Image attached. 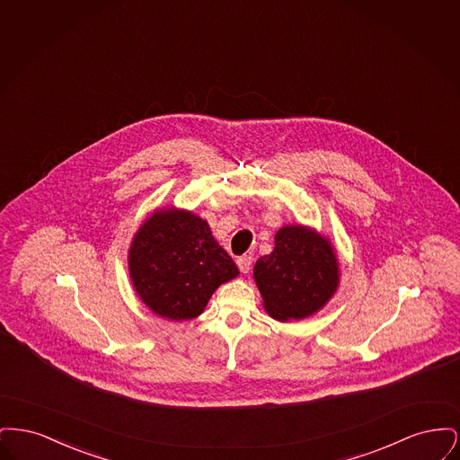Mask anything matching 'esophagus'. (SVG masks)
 I'll return each instance as SVG.
<instances>
[{
  "instance_id": "1",
  "label": "esophagus",
  "mask_w": 460,
  "mask_h": 460,
  "mask_svg": "<svg viewBox=\"0 0 460 460\" xmlns=\"http://www.w3.org/2000/svg\"><path fill=\"white\" fill-rule=\"evenodd\" d=\"M236 263H238V267H240V270L243 274H248L250 269H252V257H250V255H243V257H240V259L236 261Z\"/></svg>"
}]
</instances>
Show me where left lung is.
I'll list each match as a JSON object with an SVG mask.
<instances>
[{
	"label": "left lung",
	"instance_id": "left-lung-1",
	"mask_svg": "<svg viewBox=\"0 0 460 460\" xmlns=\"http://www.w3.org/2000/svg\"><path fill=\"white\" fill-rule=\"evenodd\" d=\"M274 243V250L253 267L265 312L281 323L317 314L340 286V263L332 243L302 224L283 226Z\"/></svg>",
	"mask_w": 460,
	"mask_h": 460
}]
</instances>
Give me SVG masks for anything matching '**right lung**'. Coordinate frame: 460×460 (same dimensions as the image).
<instances>
[{
  "label": "right lung",
  "instance_id": "add662e5",
  "mask_svg": "<svg viewBox=\"0 0 460 460\" xmlns=\"http://www.w3.org/2000/svg\"><path fill=\"white\" fill-rule=\"evenodd\" d=\"M128 267L141 302L175 323L203 314L214 291L240 274L208 222L175 207L156 208L139 226Z\"/></svg>",
  "mask_w": 460,
  "mask_h": 460
}]
</instances>
